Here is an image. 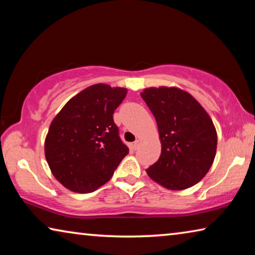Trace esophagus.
Wrapping results in <instances>:
<instances>
[{
  "label": "esophagus",
  "instance_id": "1",
  "mask_svg": "<svg viewBox=\"0 0 255 255\" xmlns=\"http://www.w3.org/2000/svg\"><path fill=\"white\" fill-rule=\"evenodd\" d=\"M140 144H141V139H136L135 141H133V144H132V147L135 148V149H137V148L139 147V146H140Z\"/></svg>",
  "mask_w": 255,
  "mask_h": 255
}]
</instances>
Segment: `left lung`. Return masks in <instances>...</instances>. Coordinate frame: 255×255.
<instances>
[{"mask_svg":"<svg viewBox=\"0 0 255 255\" xmlns=\"http://www.w3.org/2000/svg\"><path fill=\"white\" fill-rule=\"evenodd\" d=\"M155 117L161 156L146 172L169 190L199 182L213 165L217 132L207 111L191 94L176 86L146 88L140 93Z\"/></svg>","mask_w":255,"mask_h":255,"instance_id":"left-lung-1","label":"left lung"}]
</instances>
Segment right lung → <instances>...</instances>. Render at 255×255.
I'll return each mask as SVG.
<instances>
[{"instance_id":"1","label":"right lung","mask_w":255,"mask_h":255,"mask_svg":"<svg viewBox=\"0 0 255 255\" xmlns=\"http://www.w3.org/2000/svg\"><path fill=\"white\" fill-rule=\"evenodd\" d=\"M127 89L93 84L67 101L51 122L45 156L66 189L92 192L107 183L129 149L118 135L114 112Z\"/></svg>"}]
</instances>
